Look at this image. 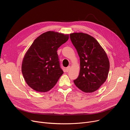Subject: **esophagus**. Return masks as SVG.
Wrapping results in <instances>:
<instances>
[{"mask_svg": "<svg viewBox=\"0 0 130 130\" xmlns=\"http://www.w3.org/2000/svg\"><path fill=\"white\" fill-rule=\"evenodd\" d=\"M70 68H71V67H70V66H68V67L66 68V72H69V71H70Z\"/></svg>", "mask_w": 130, "mask_h": 130, "instance_id": "1", "label": "esophagus"}]
</instances>
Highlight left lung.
I'll list each match as a JSON object with an SVG mask.
<instances>
[{"label": "left lung", "mask_w": 130, "mask_h": 130, "mask_svg": "<svg viewBox=\"0 0 130 130\" xmlns=\"http://www.w3.org/2000/svg\"><path fill=\"white\" fill-rule=\"evenodd\" d=\"M70 38L80 58L79 74L74 83L83 92H94L108 76L110 62L106 53L98 41L87 34L72 33Z\"/></svg>", "instance_id": "8db88e82"}]
</instances>
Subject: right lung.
Instances as JSON below:
<instances>
[{
  "label": "right lung",
  "mask_w": 130,
  "mask_h": 130,
  "mask_svg": "<svg viewBox=\"0 0 130 130\" xmlns=\"http://www.w3.org/2000/svg\"><path fill=\"white\" fill-rule=\"evenodd\" d=\"M69 35L47 31L34 40L23 60L22 71L32 89L46 92L56 85L64 72L57 51L69 39Z\"/></svg>",
  "instance_id": "right-lung-1"
}]
</instances>
